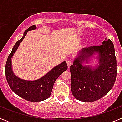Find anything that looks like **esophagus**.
Returning a JSON list of instances; mask_svg holds the SVG:
<instances>
[{
    "instance_id": "1",
    "label": "esophagus",
    "mask_w": 122,
    "mask_h": 122,
    "mask_svg": "<svg viewBox=\"0 0 122 122\" xmlns=\"http://www.w3.org/2000/svg\"><path fill=\"white\" fill-rule=\"evenodd\" d=\"M66 63H67L68 67L69 68V67H70V66H71V65L72 64H73V62H72L71 60H67V61H66Z\"/></svg>"
}]
</instances>
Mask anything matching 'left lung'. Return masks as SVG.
<instances>
[{
    "mask_svg": "<svg viewBox=\"0 0 122 122\" xmlns=\"http://www.w3.org/2000/svg\"><path fill=\"white\" fill-rule=\"evenodd\" d=\"M97 51L100 55L99 67L92 69L82 67L81 61ZM70 70L71 89L74 97L84 102H93L101 98L111 90L117 77V60L112 41L108 40L101 45L84 48Z\"/></svg>",
    "mask_w": 122,
    "mask_h": 122,
    "instance_id": "8db88e82",
    "label": "left lung"
}]
</instances>
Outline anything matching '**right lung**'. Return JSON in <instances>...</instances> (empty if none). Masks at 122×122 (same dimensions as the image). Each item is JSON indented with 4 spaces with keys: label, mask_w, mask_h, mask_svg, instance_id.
Segmentation results:
<instances>
[{
    "label": "right lung",
    "mask_w": 122,
    "mask_h": 122,
    "mask_svg": "<svg viewBox=\"0 0 122 122\" xmlns=\"http://www.w3.org/2000/svg\"><path fill=\"white\" fill-rule=\"evenodd\" d=\"M35 29L36 26L34 25L25 31L22 38L18 40L13 48L5 65V76L11 89L20 97L31 102H38L48 98L51 94L56 80L68 68L66 62L65 61L52 69L43 77L36 81L22 80L13 74L11 70V57L27 32Z\"/></svg>",
    "instance_id": "right-lung-1"
}]
</instances>
